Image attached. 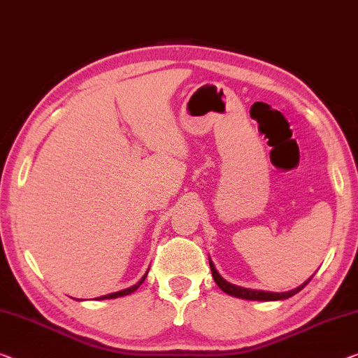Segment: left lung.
<instances>
[{"label":"left lung","mask_w":358,"mask_h":358,"mask_svg":"<svg viewBox=\"0 0 358 358\" xmlns=\"http://www.w3.org/2000/svg\"><path fill=\"white\" fill-rule=\"evenodd\" d=\"M210 267H211L214 282H216L217 287L221 288L224 293L235 296V298H240V299H248V301H283V299H288V298H291V296H294L296 293H299V291L304 288L312 278L310 277L307 282L299 285V287L294 289L285 291V293H272V291H261V289H250V288H243V287H236V285L229 283L227 280H224L221 275H219V272L216 271V267H214L211 259H210Z\"/></svg>","instance_id":"1"}]
</instances>
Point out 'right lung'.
Here are the masks:
<instances>
[{
	"label": "right lung",
	"instance_id": "add662e5",
	"mask_svg": "<svg viewBox=\"0 0 358 358\" xmlns=\"http://www.w3.org/2000/svg\"><path fill=\"white\" fill-rule=\"evenodd\" d=\"M147 273H148V271L145 272L144 277H142V278L139 280V282H137L136 285H133V287H129V288H126V289H122V291H117V293H110V294H106V296H101V298H97V299H115V298H122V296H128V294H131V293H134V291H136L137 288H139L142 283H144Z\"/></svg>",
	"mask_w": 358,
	"mask_h": 358
}]
</instances>
